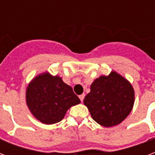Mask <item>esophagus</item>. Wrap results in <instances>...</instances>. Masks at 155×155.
I'll return each mask as SVG.
<instances>
[{
  "mask_svg": "<svg viewBox=\"0 0 155 155\" xmlns=\"http://www.w3.org/2000/svg\"><path fill=\"white\" fill-rule=\"evenodd\" d=\"M84 97H85V94H82V95H80V96H79L81 102H83V101H84Z\"/></svg>",
  "mask_w": 155,
  "mask_h": 155,
  "instance_id": "34e87169",
  "label": "esophagus"
}]
</instances>
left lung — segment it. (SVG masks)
<instances>
[{"label":"left lung","mask_w":155,"mask_h":155,"mask_svg":"<svg viewBox=\"0 0 155 155\" xmlns=\"http://www.w3.org/2000/svg\"><path fill=\"white\" fill-rule=\"evenodd\" d=\"M84 104L96 122L112 127L122 122L130 113L134 90L125 78L112 71L108 75H101L92 82Z\"/></svg>","instance_id":"left-lung-1"}]
</instances>
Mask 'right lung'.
<instances>
[{
    "mask_svg": "<svg viewBox=\"0 0 155 155\" xmlns=\"http://www.w3.org/2000/svg\"><path fill=\"white\" fill-rule=\"evenodd\" d=\"M26 104L37 120L46 125L59 122L71 106L80 103L72 87L58 75L44 72L35 77L25 92Z\"/></svg>",
    "mask_w": 155,
    "mask_h": 155,
    "instance_id": "right-lung-1",
    "label": "right lung"
}]
</instances>
